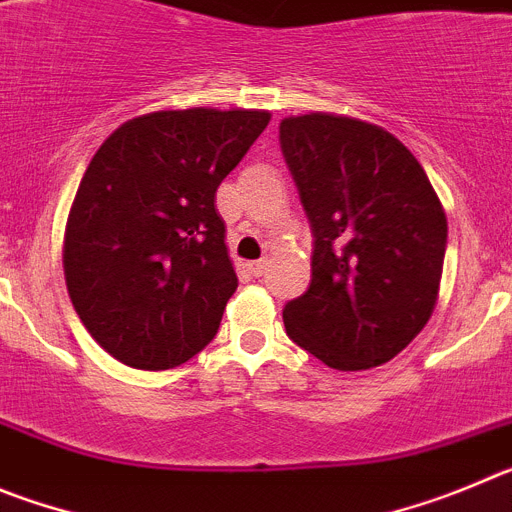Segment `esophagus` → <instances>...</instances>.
<instances>
[{
	"label": "esophagus",
	"mask_w": 512,
	"mask_h": 512,
	"mask_svg": "<svg viewBox=\"0 0 512 512\" xmlns=\"http://www.w3.org/2000/svg\"><path fill=\"white\" fill-rule=\"evenodd\" d=\"M267 267H270V262H267V260H257V262H250V265H247V270H250V273L255 275V278H260V275L267 273Z\"/></svg>",
	"instance_id": "1"
}]
</instances>
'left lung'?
<instances>
[{
	"label": "left lung",
	"mask_w": 512,
	"mask_h": 512,
	"mask_svg": "<svg viewBox=\"0 0 512 512\" xmlns=\"http://www.w3.org/2000/svg\"><path fill=\"white\" fill-rule=\"evenodd\" d=\"M280 147L313 229L311 283L285 303V331L334 370L385 365L434 313L444 206L411 150L377 124L285 117Z\"/></svg>",
	"instance_id": "1"
}]
</instances>
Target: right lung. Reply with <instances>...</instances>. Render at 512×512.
Wrapping results in <instances>:
<instances>
[{"mask_svg":"<svg viewBox=\"0 0 512 512\" xmlns=\"http://www.w3.org/2000/svg\"><path fill=\"white\" fill-rule=\"evenodd\" d=\"M270 122L265 109L127 119L78 183L63 234L68 296L122 365L170 370L214 339L237 273L216 188Z\"/></svg>","mask_w":512,"mask_h":512,"instance_id":"1","label":"right lung"}]
</instances>
